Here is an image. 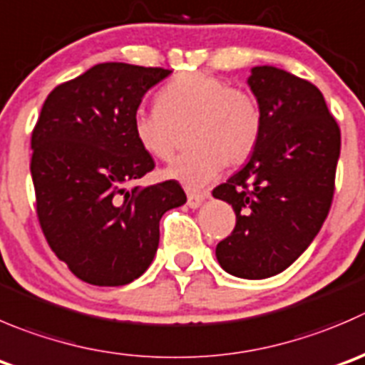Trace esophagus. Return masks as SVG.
<instances>
[{
    "label": "esophagus",
    "mask_w": 365,
    "mask_h": 365,
    "mask_svg": "<svg viewBox=\"0 0 365 365\" xmlns=\"http://www.w3.org/2000/svg\"><path fill=\"white\" fill-rule=\"evenodd\" d=\"M205 200H207L205 194H189L187 196V205H189V208H200Z\"/></svg>",
    "instance_id": "obj_1"
}]
</instances>
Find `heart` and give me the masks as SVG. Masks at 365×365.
<instances>
[{"label":"heart","instance_id":"1","mask_svg":"<svg viewBox=\"0 0 365 365\" xmlns=\"http://www.w3.org/2000/svg\"><path fill=\"white\" fill-rule=\"evenodd\" d=\"M158 107L137 108L132 119L139 146L158 160H171L180 130H189V153L176 158L164 175L189 190L210 185L226 160L242 164L257 150L262 110L253 96L203 73L176 76L158 91Z\"/></svg>","mask_w":365,"mask_h":365}]
</instances>
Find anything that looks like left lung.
I'll return each instance as SVG.
<instances>
[{"instance_id":"obj_1","label":"left lung","mask_w":365,"mask_h":365,"mask_svg":"<svg viewBox=\"0 0 365 365\" xmlns=\"http://www.w3.org/2000/svg\"><path fill=\"white\" fill-rule=\"evenodd\" d=\"M262 110V135L247 164L212 196L235 210L232 235L215 247L233 277L285 271L319 233L335 190L341 130L316 85L272 66L247 78Z\"/></svg>"}]
</instances>
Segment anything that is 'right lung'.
<instances>
[{
	"mask_svg": "<svg viewBox=\"0 0 365 365\" xmlns=\"http://www.w3.org/2000/svg\"><path fill=\"white\" fill-rule=\"evenodd\" d=\"M171 73L98 63L42 105L30 164L37 217L53 253L91 285L137 280L157 253L162 215L187 201L175 180L128 187L155 168L133 137V114Z\"/></svg>",
	"mask_w": 365,
	"mask_h": 365,
	"instance_id": "1",
	"label": "right lung"
}]
</instances>
